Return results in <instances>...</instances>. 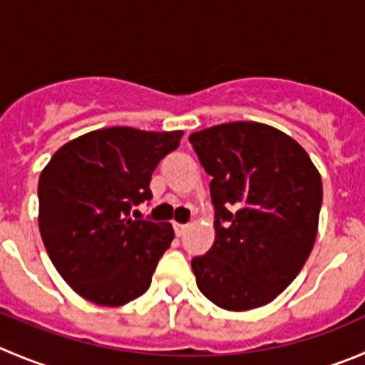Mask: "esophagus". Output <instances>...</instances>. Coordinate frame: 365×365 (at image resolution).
<instances>
[{
    "mask_svg": "<svg viewBox=\"0 0 365 365\" xmlns=\"http://www.w3.org/2000/svg\"><path fill=\"white\" fill-rule=\"evenodd\" d=\"M175 233L178 237H183L185 235V232H187V228H189V225H180V222H175Z\"/></svg>",
    "mask_w": 365,
    "mask_h": 365,
    "instance_id": "esophagus-1",
    "label": "esophagus"
}]
</instances>
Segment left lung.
Here are the masks:
<instances>
[{"mask_svg": "<svg viewBox=\"0 0 365 365\" xmlns=\"http://www.w3.org/2000/svg\"><path fill=\"white\" fill-rule=\"evenodd\" d=\"M212 176L215 239L192 258L197 289L232 312L258 309L305 265L319 226L323 182L292 137L264 123L237 121L190 133Z\"/></svg>", "mask_w": 365, "mask_h": 365, "instance_id": "obj_1", "label": "left lung"}]
</instances>
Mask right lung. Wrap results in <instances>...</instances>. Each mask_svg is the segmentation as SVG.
<instances>
[{
  "label": "right lung",
  "mask_w": 365,
  "mask_h": 365,
  "mask_svg": "<svg viewBox=\"0 0 365 365\" xmlns=\"http://www.w3.org/2000/svg\"><path fill=\"white\" fill-rule=\"evenodd\" d=\"M182 135L130 126L94 130L63 144L42 169V242L81 298L121 307L150 289L175 232L169 222L132 219L130 212L151 200V175Z\"/></svg>",
  "instance_id": "right-lung-1"
}]
</instances>
